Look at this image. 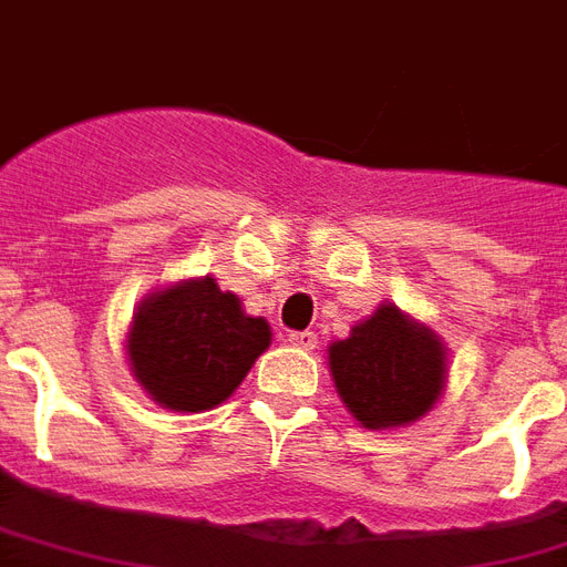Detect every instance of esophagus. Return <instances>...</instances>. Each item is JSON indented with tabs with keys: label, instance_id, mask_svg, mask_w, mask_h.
Returning a JSON list of instances; mask_svg holds the SVG:
<instances>
[{
	"label": "esophagus",
	"instance_id": "34e87169",
	"mask_svg": "<svg viewBox=\"0 0 567 567\" xmlns=\"http://www.w3.org/2000/svg\"><path fill=\"white\" fill-rule=\"evenodd\" d=\"M288 344L293 348H300V351H315V344H318V336L309 330H293L288 332Z\"/></svg>",
	"mask_w": 567,
	"mask_h": 567
}]
</instances>
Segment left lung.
I'll list each match as a JSON object with an SVG mask.
<instances>
[{
	"mask_svg": "<svg viewBox=\"0 0 567 567\" xmlns=\"http://www.w3.org/2000/svg\"><path fill=\"white\" fill-rule=\"evenodd\" d=\"M330 371L341 401L362 425H408L443 392L446 357L427 327L395 306H380L348 339L330 344Z\"/></svg>",
	"mask_w": 567,
	"mask_h": 567,
	"instance_id": "8db88e82",
	"label": "left lung"
}]
</instances>
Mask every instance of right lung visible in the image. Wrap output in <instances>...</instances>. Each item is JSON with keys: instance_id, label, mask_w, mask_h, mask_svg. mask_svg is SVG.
I'll return each instance as SVG.
<instances>
[{"instance_id": "add662e5", "label": "right lung", "mask_w": 567, "mask_h": 567, "mask_svg": "<svg viewBox=\"0 0 567 567\" xmlns=\"http://www.w3.org/2000/svg\"><path fill=\"white\" fill-rule=\"evenodd\" d=\"M270 344L265 318H249L214 279L172 285L142 302L127 339L133 374L168 410H210L240 386Z\"/></svg>"}]
</instances>
